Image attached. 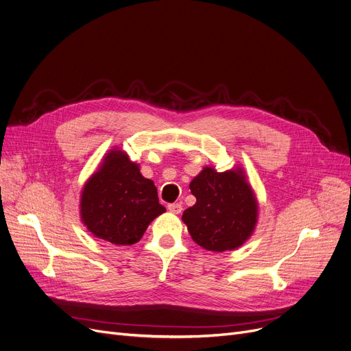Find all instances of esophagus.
<instances>
[{
    "label": "esophagus",
    "mask_w": 351,
    "mask_h": 351,
    "mask_svg": "<svg viewBox=\"0 0 351 351\" xmlns=\"http://www.w3.org/2000/svg\"><path fill=\"white\" fill-rule=\"evenodd\" d=\"M168 210L172 212V213L179 215V213L182 212V205H180V204H169V205H168Z\"/></svg>",
    "instance_id": "esophagus-1"
}]
</instances>
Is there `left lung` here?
<instances>
[{"label": "left lung", "instance_id": "obj_1", "mask_svg": "<svg viewBox=\"0 0 351 351\" xmlns=\"http://www.w3.org/2000/svg\"><path fill=\"white\" fill-rule=\"evenodd\" d=\"M189 188L196 204L182 220L193 242L212 252L242 246L257 222V204L242 169L216 172L206 166Z\"/></svg>", "mask_w": 351, "mask_h": 351}]
</instances>
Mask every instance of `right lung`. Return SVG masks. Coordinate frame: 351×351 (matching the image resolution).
Masks as SVG:
<instances>
[{"mask_svg":"<svg viewBox=\"0 0 351 351\" xmlns=\"http://www.w3.org/2000/svg\"><path fill=\"white\" fill-rule=\"evenodd\" d=\"M166 209L151 179L126 154L110 151L98 172L85 183L81 217L86 229L112 245H134L147 225Z\"/></svg>","mask_w":351,"mask_h":351,"instance_id":"obj_1","label":"right lung"}]
</instances>
